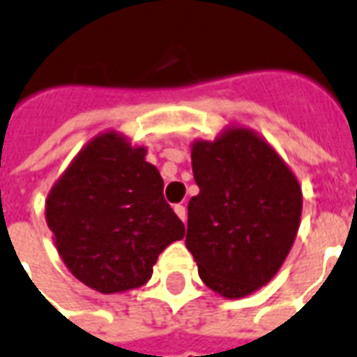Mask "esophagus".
<instances>
[{
  "mask_svg": "<svg viewBox=\"0 0 357 357\" xmlns=\"http://www.w3.org/2000/svg\"><path fill=\"white\" fill-rule=\"evenodd\" d=\"M174 211H176V215H178L179 219L185 222V219H187V209H185V206H181V204H179V206H176V208H174Z\"/></svg>",
  "mask_w": 357,
  "mask_h": 357,
  "instance_id": "obj_1",
  "label": "esophagus"
}]
</instances>
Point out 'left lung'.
Wrapping results in <instances>:
<instances>
[{
	"instance_id": "1",
	"label": "left lung",
	"mask_w": 357,
	"mask_h": 357,
	"mask_svg": "<svg viewBox=\"0 0 357 357\" xmlns=\"http://www.w3.org/2000/svg\"><path fill=\"white\" fill-rule=\"evenodd\" d=\"M197 197L185 245L204 284L225 299L266 287L287 260L301 222L296 174L257 130L228 125L190 144Z\"/></svg>"
}]
</instances>
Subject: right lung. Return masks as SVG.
Wrapping results in <instances>:
<instances>
[{
	"label": "right lung",
	"mask_w": 357,
	"mask_h": 357,
	"mask_svg": "<svg viewBox=\"0 0 357 357\" xmlns=\"http://www.w3.org/2000/svg\"><path fill=\"white\" fill-rule=\"evenodd\" d=\"M146 153V146H132L123 132H99L46 197V225L59 257L100 294L144 287L160 252L185 236Z\"/></svg>",
	"instance_id": "1"
}]
</instances>
